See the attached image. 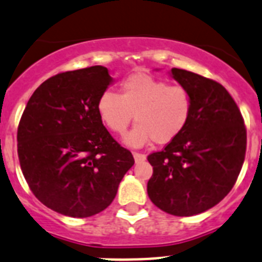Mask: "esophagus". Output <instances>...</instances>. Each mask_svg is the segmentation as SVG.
<instances>
[{"label":"esophagus","instance_id":"1","mask_svg":"<svg viewBox=\"0 0 262 262\" xmlns=\"http://www.w3.org/2000/svg\"><path fill=\"white\" fill-rule=\"evenodd\" d=\"M133 155H134V158H135L136 162H143V161H145V158H147V156L143 155V153L133 152Z\"/></svg>","mask_w":262,"mask_h":262}]
</instances>
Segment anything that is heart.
I'll use <instances>...</instances> for the list:
<instances>
[{
	"instance_id": "heart-1",
	"label": "heart",
	"mask_w": 262,
	"mask_h": 262,
	"mask_svg": "<svg viewBox=\"0 0 262 262\" xmlns=\"http://www.w3.org/2000/svg\"><path fill=\"white\" fill-rule=\"evenodd\" d=\"M192 95L181 84H170L145 73L127 76L118 93L105 91L97 101V112L105 126L123 135L135 114V128L126 143L140 147L149 141L164 145L178 138L192 113Z\"/></svg>"
}]
</instances>
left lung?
Here are the masks:
<instances>
[{
  "label": "left lung",
  "instance_id": "8db88e82",
  "mask_svg": "<svg viewBox=\"0 0 262 262\" xmlns=\"http://www.w3.org/2000/svg\"><path fill=\"white\" fill-rule=\"evenodd\" d=\"M172 78L188 88L193 105L186 128L148 161L153 174L148 196L178 217L217 205L236 182L247 148V128L236 102L222 84L182 69Z\"/></svg>",
  "mask_w": 262,
  "mask_h": 262
}]
</instances>
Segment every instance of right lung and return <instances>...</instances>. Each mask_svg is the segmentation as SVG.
<instances>
[{
  "label": "right lung",
  "instance_id": "1",
  "mask_svg": "<svg viewBox=\"0 0 262 262\" xmlns=\"http://www.w3.org/2000/svg\"><path fill=\"white\" fill-rule=\"evenodd\" d=\"M112 80L104 66L59 73L33 92L21 114L20 169L33 195L54 212L75 218L102 212L135 162L98 115V98Z\"/></svg>",
  "mask_w": 262,
  "mask_h": 262
}]
</instances>
